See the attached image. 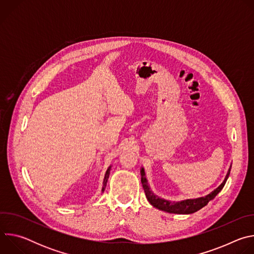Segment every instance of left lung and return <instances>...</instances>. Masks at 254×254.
<instances>
[{
	"instance_id": "left-lung-1",
	"label": "left lung",
	"mask_w": 254,
	"mask_h": 254,
	"mask_svg": "<svg viewBox=\"0 0 254 254\" xmlns=\"http://www.w3.org/2000/svg\"><path fill=\"white\" fill-rule=\"evenodd\" d=\"M230 170L231 167L223 181V183L217 188L215 189L212 193H210L209 195L205 196V197H201V198H197V199H188V200H184V201H181V202H170V201H166L164 199H161L159 197H157L156 195L153 194V192L150 190V187L148 185V181L146 178V174H144L143 169H141L140 171V181H141V185L142 188L144 190V193H146V197L148 199V201L156 208L168 212V213H174V214H191L194 213L198 210H200L201 208H203L204 206H206L209 201L213 200L216 195L218 194L224 187L226 181L229 177L230 174Z\"/></svg>"
}]
</instances>
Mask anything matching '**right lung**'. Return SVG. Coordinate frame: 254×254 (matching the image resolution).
<instances>
[{
	"label": "right lung",
	"mask_w": 254,
	"mask_h": 254,
	"mask_svg": "<svg viewBox=\"0 0 254 254\" xmlns=\"http://www.w3.org/2000/svg\"><path fill=\"white\" fill-rule=\"evenodd\" d=\"M110 173H111V167L107 169V171H106V173H105L104 180H103V187H102V189H101V192H103V191H104V189H105V186H106V183H107L108 177H110Z\"/></svg>",
	"instance_id": "add662e5"
}]
</instances>
